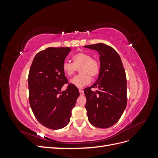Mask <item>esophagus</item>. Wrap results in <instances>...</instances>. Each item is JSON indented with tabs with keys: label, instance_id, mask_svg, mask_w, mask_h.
Returning <instances> with one entry per match:
<instances>
[{
	"label": "esophagus",
	"instance_id": "34e87169",
	"mask_svg": "<svg viewBox=\"0 0 158 158\" xmlns=\"http://www.w3.org/2000/svg\"><path fill=\"white\" fill-rule=\"evenodd\" d=\"M79 92H80V95H84V91L82 89H79Z\"/></svg>",
	"mask_w": 158,
	"mask_h": 158
}]
</instances>
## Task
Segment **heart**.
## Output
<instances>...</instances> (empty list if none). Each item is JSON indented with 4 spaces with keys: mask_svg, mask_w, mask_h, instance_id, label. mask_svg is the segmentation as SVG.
<instances>
[{
    "mask_svg": "<svg viewBox=\"0 0 158 158\" xmlns=\"http://www.w3.org/2000/svg\"><path fill=\"white\" fill-rule=\"evenodd\" d=\"M73 63L64 60L62 65L64 74L70 77L80 69V74L70 80L71 84L75 86L82 88L90 83L92 78H95L99 74L100 64L98 60L92 58V56L86 52H80L75 54L73 57Z\"/></svg>",
    "mask_w": 158,
    "mask_h": 158,
    "instance_id": "heart-1",
    "label": "heart"
}]
</instances>
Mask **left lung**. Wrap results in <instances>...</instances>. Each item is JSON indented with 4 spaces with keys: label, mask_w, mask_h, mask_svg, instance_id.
Returning <instances> with one entry per match:
<instances>
[{
    "label": "left lung",
    "mask_w": 158,
    "mask_h": 158,
    "mask_svg": "<svg viewBox=\"0 0 158 158\" xmlns=\"http://www.w3.org/2000/svg\"><path fill=\"white\" fill-rule=\"evenodd\" d=\"M99 52L100 71L92 86L84 89L88 121L95 127L107 128L120 119L127 103V77L121 57L103 44L84 46ZM92 88H98L95 92Z\"/></svg>",
    "instance_id": "1"
}]
</instances>
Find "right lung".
Instances as JSON below:
<instances>
[{
  "instance_id": "right-lung-1",
  "label": "right lung",
  "mask_w": 158,
  "mask_h": 158,
  "mask_svg": "<svg viewBox=\"0 0 158 158\" xmlns=\"http://www.w3.org/2000/svg\"><path fill=\"white\" fill-rule=\"evenodd\" d=\"M70 47H49L38 52L33 59L28 75L29 102L37 120L44 127L56 130L70 121L80 93L69 84L62 70ZM68 84L64 91L61 88Z\"/></svg>"
}]
</instances>
